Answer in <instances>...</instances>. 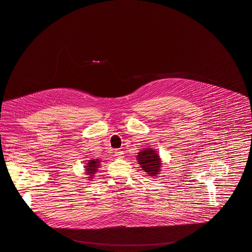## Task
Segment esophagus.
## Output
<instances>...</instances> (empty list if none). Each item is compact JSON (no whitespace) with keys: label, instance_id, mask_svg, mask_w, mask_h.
Segmentation results:
<instances>
[{"label":"esophagus","instance_id":"34e87169","mask_svg":"<svg viewBox=\"0 0 252 252\" xmlns=\"http://www.w3.org/2000/svg\"><path fill=\"white\" fill-rule=\"evenodd\" d=\"M114 154H115V157L116 158H119V159H121V158H123L124 156V153H123V151H121V150H115L114 151Z\"/></svg>","mask_w":252,"mask_h":252}]
</instances>
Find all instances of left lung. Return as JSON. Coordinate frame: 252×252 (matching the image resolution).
<instances>
[{
  "label": "left lung",
  "instance_id": "1",
  "mask_svg": "<svg viewBox=\"0 0 252 252\" xmlns=\"http://www.w3.org/2000/svg\"><path fill=\"white\" fill-rule=\"evenodd\" d=\"M138 163L140 164L142 170L146 172L151 177H157L162 168V161L158 155L157 151L153 148H145L137 156Z\"/></svg>",
  "mask_w": 252,
  "mask_h": 252
}]
</instances>
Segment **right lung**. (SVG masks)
<instances>
[{"label":"right lung","instance_id":"add662e5","mask_svg":"<svg viewBox=\"0 0 252 252\" xmlns=\"http://www.w3.org/2000/svg\"><path fill=\"white\" fill-rule=\"evenodd\" d=\"M100 161L98 159H93V160H89L88 163L85 166V173L88 176V180H91L94 176V174L97 172V169L100 166Z\"/></svg>","mask_w":252,"mask_h":252}]
</instances>
